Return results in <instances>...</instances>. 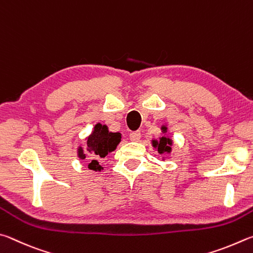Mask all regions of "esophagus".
Instances as JSON below:
<instances>
[{
    "mask_svg": "<svg viewBox=\"0 0 253 253\" xmlns=\"http://www.w3.org/2000/svg\"><path fill=\"white\" fill-rule=\"evenodd\" d=\"M141 139V132L140 131H133L130 133V140L131 141H139Z\"/></svg>",
    "mask_w": 253,
    "mask_h": 253,
    "instance_id": "1",
    "label": "esophagus"
}]
</instances>
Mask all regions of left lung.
I'll return each instance as SVG.
<instances>
[{"instance_id":"obj_1","label":"left lung","mask_w":253,"mask_h":253,"mask_svg":"<svg viewBox=\"0 0 253 253\" xmlns=\"http://www.w3.org/2000/svg\"><path fill=\"white\" fill-rule=\"evenodd\" d=\"M166 129V127H163ZM171 140L169 138H165L162 136L160 139V141H153V147L158 148V152L159 153H165V152H170L171 151Z\"/></svg>"}]
</instances>
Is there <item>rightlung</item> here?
Masks as SVG:
<instances>
[{
	"instance_id": "add662e5",
	"label": "right lung",
	"mask_w": 253,
	"mask_h": 253,
	"mask_svg": "<svg viewBox=\"0 0 253 253\" xmlns=\"http://www.w3.org/2000/svg\"><path fill=\"white\" fill-rule=\"evenodd\" d=\"M120 141H121V134L109 132L106 126L97 123L94 126V131L92 132L86 141L87 151L92 154V159L87 166L88 169L101 171L102 167L99 165V160L105 158L109 152L114 151ZM79 157L85 159V154L83 153L82 148L79 149Z\"/></svg>"
}]
</instances>
